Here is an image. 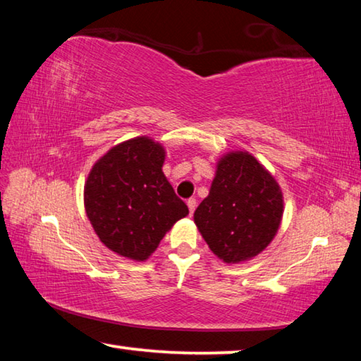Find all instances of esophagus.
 <instances>
[{
  "label": "esophagus",
  "mask_w": 361,
  "mask_h": 361,
  "mask_svg": "<svg viewBox=\"0 0 361 361\" xmlns=\"http://www.w3.org/2000/svg\"><path fill=\"white\" fill-rule=\"evenodd\" d=\"M186 204H188V209H189V213H191V215H192V213H194V210H195V205H197V202H195V199H189Z\"/></svg>",
  "instance_id": "obj_1"
}]
</instances>
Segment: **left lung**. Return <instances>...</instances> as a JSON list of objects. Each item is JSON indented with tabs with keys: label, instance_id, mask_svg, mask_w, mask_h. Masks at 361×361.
<instances>
[{
	"label": "left lung",
	"instance_id": "left-lung-1",
	"mask_svg": "<svg viewBox=\"0 0 361 361\" xmlns=\"http://www.w3.org/2000/svg\"><path fill=\"white\" fill-rule=\"evenodd\" d=\"M283 210V192L274 175L248 151L237 149L218 159L194 223L213 255L226 264H240L271 245Z\"/></svg>",
	"mask_w": 361,
	"mask_h": 361
}]
</instances>
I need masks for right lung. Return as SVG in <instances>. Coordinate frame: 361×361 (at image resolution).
<instances>
[{
  "instance_id": "1",
  "label": "right lung",
  "mask_w": 361,
  "mask_h": 361,
  "mask_svg": "<svg viewBox=\"0 0 361 361\" xmlns=\"http://www.w3.org/2000/svg\"><path fill=\"white\" fill-rule=\"evenodd\" d=\"M167 151L151 137L109 148L84 183V209L97 237L121 258L143 262L164 235L188 216L162 172Z\"/></svg>"
}]
</instances>
